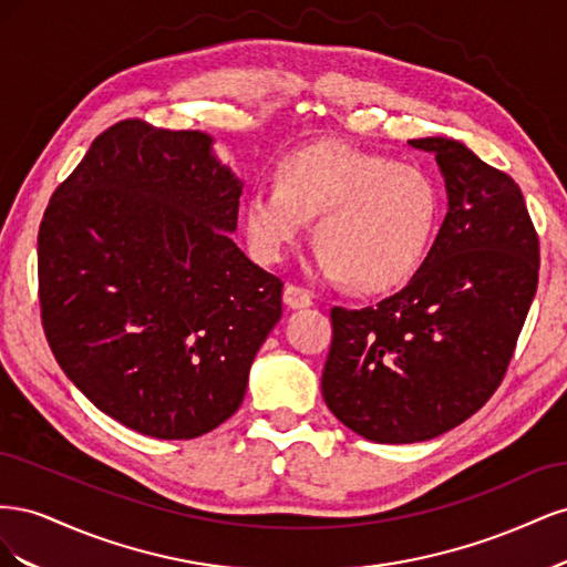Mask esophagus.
<instances>
[{
    "label": "esophagus",
    "mask_w": 567,
    "mask_h": 567,
    "mask_svg": "<svg viewBox=\"0 0 567 567\" xmlns=\"http://www.w3.org/2000/svg\"><path fill=\"white\" fill-rule=\"evenodd\" d=\"M284 302L290 307V310H305V307L312 305V298L305 288H300L296 284H288L284 288Z\"/></svg>",
    "instance_id": "1"
}]
</instances>
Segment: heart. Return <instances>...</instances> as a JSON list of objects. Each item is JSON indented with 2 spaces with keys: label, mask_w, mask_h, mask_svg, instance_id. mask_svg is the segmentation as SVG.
I'll return each instance as SVG.
<instances>
[{
  "label": "heart",
  "mask_w": 567,
  "mask_h": 567,
  "mask_svg": "<svg viewBox=\"0 0 567 567\" xmlns=\"http://www.w3.org/2000/svg\"><path fill=\"white\" fill-rule=\"evenodd\" d=\"M440 213L435 179L342 142L288 153L279 179H257L246 198V234L260 262H281L317 219L315 269L379 293L404 284L431 246Z\"/></svg>",
  "instance_id": "heart-1"
}]
</instances>
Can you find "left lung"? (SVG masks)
<instances>
[{
    "label": "left lung",
    "instance_id": "left-lung-1",
    "mask_svg": "<svg viewBox=\"0 0 567 567\" xmlns=\"http://www.w3.org/2000/svg\"><path fill=\"white\" fill-rule=\"evenodd\" d=\"M433 153L447 215L411 281L375 307H333L321 392L333 416L381 444L433 440L499 388L537 293L539 238L520 186L447 136Z\"/></svg>",
    "mask_w": 567,
    "mask_h": 567
}]
</instances>
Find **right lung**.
Returning a JSON list of instances; mask_svg holds the SVG:
<instances>
[{"instance_id":"right-lung-1","label":"right lung","mask_w":567,"mask_h":567,"mask_svg":"<svg viewBox=\"0 0 567 567\" xmlns=\"http://www.w3.org/2000/svg\"><path fill=\"white\" fill-rule=\"evenodd\" d=\"M241 192L213 136L123 120L47 205L49 348L84 398L136 433L192 440L225 423L281 319V279L229 236Z\"/></svg>"}]
</instances>
